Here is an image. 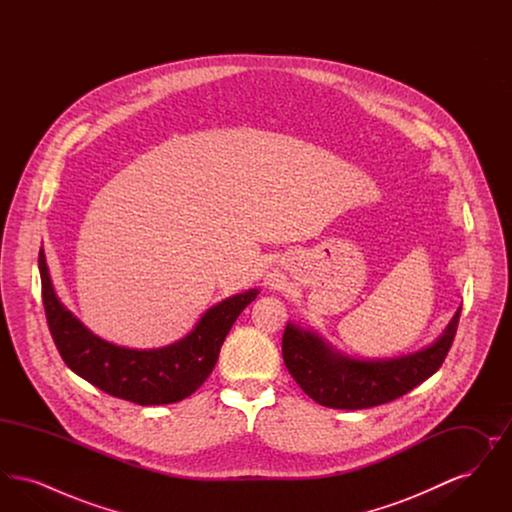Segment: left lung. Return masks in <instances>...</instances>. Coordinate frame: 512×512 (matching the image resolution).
Listing matches in <instances>:
<instances>
[{
  "instance_id": "obj_1",
  "label": "left lung",
  "mask_w": 512,
  "mask_h": 512,
  "mask_svg": "<svg viewBox=\"0 0 512 512\" xmlns=\"http://www.w3.org/2000/svg\"><path fill=\"white\" fill-rule=\"evenodd\" d=\"M461 307L438 340L393 359H355L334 349L318 332L288 322L282 357L293 380L318 405L368 409L405 395L428 380L445 361L457 332Z\"/></svg>"
}]
</instances>
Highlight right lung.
Wrapping results in <instances>:
<instances>
[{"label": "right lung", "mask_w": 512, "mask_h": 512, "mask_svg": "<svg viewBox=\"0 0 512 512\" xmlns=\"http://www.w3.org/2000/svg\"><path fill=\"white\" fill-rule=\"evenodd\" d=\"M49 332L65 365L101 391L136 405H169L192 395L213 372L220 345L259 290L226 297L197 320L182 340L157 349H130L90 332L59 301L44 249L38 257Z\"/></svg>", "instance_id": "right-lung-1"}]
</instances>
